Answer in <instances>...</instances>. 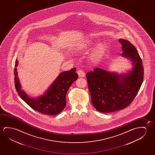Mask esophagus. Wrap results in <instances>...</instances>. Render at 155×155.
Segmentation results:
<instances>
[{
    "label": "esophagus",
    "mask_w": 155,
    "mask_h": 155,
    "mask_svg": "<svg viewBox=\"0 0 155 155\" xmlns=\"http://www.w3.org/2000/svg\"><path fill=\"white\" fill-rule=\"evenodd\" d=\"M77 74H78L79 77H84L85 76V72H84V71H83L81 70H79L78 71H77Z\"/></svg>",
    "instance_id": "1"
}]
</instances>
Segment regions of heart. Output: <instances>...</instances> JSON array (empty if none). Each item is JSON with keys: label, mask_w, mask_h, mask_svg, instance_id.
Here are the masks:
<instances>
[{"label": "heart", "mask_w": 155, "mask_h": 155, "mask_svg": "<svg viewBox=\"0 0 155 155\" xmlns=\"http://www.w3.org/2000/svg\"><path fill=\"white\" fill-rule=\"evenodd\" d=\"M96 44V42L94 41H87L84 43L79 45L77 48V51L78 52H83L89 49L92 46ZM107 46L105 44L100 43L92 51L90 55V59L93 62H98L103 57L104 54L106 52Z\"/></svg>", "instance_id": "1"}]
</instances>
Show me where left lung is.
<instances>
[{
	"label": "left lung",
	"mask_w": 155,
	"mask_h": 155,
	"mask_svg": "<svg viewBox=\"0 0 155 155\" xmlns=\"http://www.w3.org/2000/svg\"><path fill=\"white\" fill-rule=\"evenodd\" d=\"M121 55L132 62V69L118 74L101 68L86 74L92 103L96 109L108 113L123 109L137 95L142 84L144 69L137 49L129 41L120 39Z\"/></svg>",
	"instance_id": "8db88e82"
}]
</instances>
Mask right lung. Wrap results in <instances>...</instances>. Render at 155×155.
<instances>
[{"mask_svg": "<svg viewBox=\"0 0 155 155\" xmlns=\"http://www.w3.org/2000/svg\"><path fill=\"white\" fill-rule=\"evenodd\" d=\"M18 64V60L16 59L14 72L15 82V89L21 98L31 108L44 114L54 116L61 113L66 105V93L72 84L78 77L76 72V68H74L70 71L61 72L43 94L34 98L28 96L21 89L17 69Z\"/></svg>", "mask_w": 155, "mask_h": 155, "instance_id": "add662e5", "label": "right lung"}]
</instances>
